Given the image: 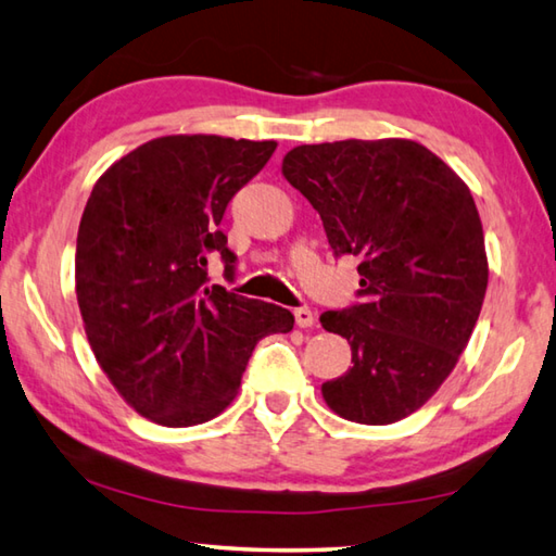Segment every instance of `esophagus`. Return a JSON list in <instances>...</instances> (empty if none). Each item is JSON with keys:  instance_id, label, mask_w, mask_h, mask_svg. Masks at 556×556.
I'll use <instances>...</instances> for the list:
<instances>
[{"instance_id": "esophagus-1", "label": "esophagus", "mask_w": 556, "mask_h": 556, "mask_svg": "<svg viewBox=\"0 0 556 556\" xmlns=\"http://www.w3.org/2000/svg\"><path fill=\"white\" fill-rule=\"evenodd\" d=\"M294 318H296V326L299 328H312L314 321H316L314 312H312V308H306V306H299L296 312H294Z\"/></svg>"}]
</instances>
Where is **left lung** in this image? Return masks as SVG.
Returning a JSON list of instances; mask_svg holds the SVG:
<instances>
[{"instance_id": "left-lung-1", "label": "left lung", "mask_w": 556, "mask_h": 556, "mask_svg": "<svg viewBox=\"0 0 556 556\" xmlns=\"http://www.w3.org/2000/svg\"><path fill=\"white\" fill-rule=\"evenodd\" d=\"M281 174L314 205L333 255H353L357 301L324 312L353 368L321 384L338 417L392 425L454 370L488 287L483 225L468 186L409 139L301 144Z\"/></svg>"}]
</instances>
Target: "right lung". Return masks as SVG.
<instances>
[{
	"instance_id": "right-lung-1",
	"label": "right lung",
	"mask_w": 556,
	"mask_h": 556,
	"mask_svg": "<svg viewBox=\"0 0 556 556\" xmlns=\"http://www.w3.org/2000/svg\"><path fill=\"white\" fill-rule=\"evenodd\" d=\"M277 142L215 135L159 137L122 156L92 188L75 248V294L100 368L142 417L203 425L238 394L257 341L294 316L208 285L220 230L240 188Z\"/></svg>"
}]
</instances>
